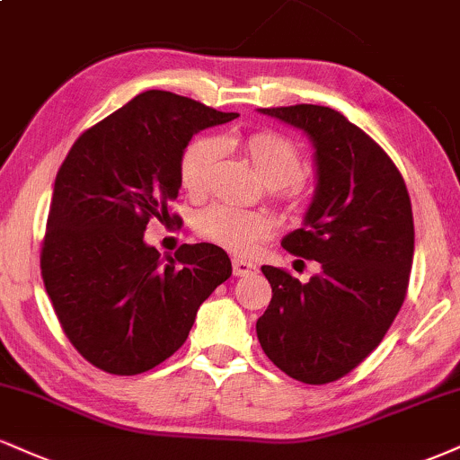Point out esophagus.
<instances>
[{"label":"esophagus","mask_w":460,"mask_h":460,"mask_svg":"<svg viewBox=\"0 0 460 460\" xmlns=\"http://www.w3.org/2000/svg\"><path fill=\"white\" fill-rule=\"evenodd\" d=\"M257 274V265L251 261H244V259H234V276H240V279H246V276Z\"/></svg>","instance_id":"esophagus-1"}]
</instances>
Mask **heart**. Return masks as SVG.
I'll return each instance as SVG.
<instances>
[{
  "instance_id": "obj_1",
  "label": "heart",
  "mask_w": 460,
  "mask_h": 460,
  "mask_svg": "<svg viewBox=\"0 0 460 460\" xmlns=\"http://www.w3.org/2000/svg\"><path fill=\"white\" fill-rule=\"evenodd\" d=\"M254 171L272 188H283L302 180L306 163L302 152L287 137L272 130L252 132L244 141ZM223 154V141L216 137H199L184 147L180 158V177L188 192L199 195L209 184L216 163ZM195 226L199 235L235 254H251L257 244L272 234L268 216L214 203L199 212Z\"/></svg>"
}]
</instances>
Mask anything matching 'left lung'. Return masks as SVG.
I'll return each mask as SVG.
<instances>
[{"label": "left lung", "mask_w": 460, "mask_h": 460, "mask_svg": "<svg viewBox=\"0 0 460 460\" xmlns=\"http://www.w3.org/2000/svg\"><path fill=\"white\" fill-rule=\"evenodd\" d=\"M311 137L317 190L283 248L321 263L300 283L263 265L272 287L257 321L265 356L289 377L321 385L351 373L384 341L407 296L413 214L405 180L362 128L319 104L259 109Z\"/></svg>", "instance_id": "obj_1"}]
</instances>
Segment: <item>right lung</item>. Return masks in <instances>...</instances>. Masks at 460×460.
<instances>
[{
	"label": "right lung",
	"instance_id": "obj_1",
	"mask_svg": "<svg viewBox=\"0 0 460 460\" xmlns=\"http://www.w3.org/2000/svg\"><path fill=\"white\" fill-rule=\"evenodd\" d=\"M149 90L87 128L55 177L40 270L75 349L111 375H139L184 345L197 311L231 276L223 248L181 244L163 261L152 218L180 223V158L192 135L235 119Z\"/></svg>",
	"mask_w": 460,
	"mask_h": 460
}]
</instances>
